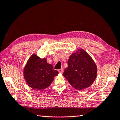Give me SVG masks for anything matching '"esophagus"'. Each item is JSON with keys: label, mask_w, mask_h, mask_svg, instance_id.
<instances>
[{"label": "esophagus", "mask_w": 120, "mask_h": 120, "mask_svg": "<svg viewBox=\"0 0 120 120\" xmlns=\"http://www.w3.org/2000/svg\"><path fill=\"white\" fill-rule=\"evenodd\" d=\"M58 72L60 73H62L63 72V69H60L59 70H58Z\"/></svg>", "instance_id": "obj_1"}]
</instances>
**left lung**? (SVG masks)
Masks as SVG:
<instances>
[{
    "mask_svg": "<svg viewBox=\"0 0 120 120\" xmlns=\"http://www.w3.org/2000/svg\"><path fill=\"white\" fill-rule=\"evenodd\" d=\"M63 75L74 88L82 90L90 87L97 76V67L92 58L83 49L73 53Z\"/></svg>",
    "mask_w": 120,
    "mask_h": 120,
    "instance_id": "1",
    "label": "left lung"
}]
</instances>
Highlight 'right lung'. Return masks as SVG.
I'll list each match as a JSON object with an SVG mask.
<instances>
[{
    "mask_svg": "<svg viewBox=\"0 0 120 120\" xmlns=\"http://www.w3.org/2000/svg\"><path fill=\"white\" fill-rule=\"evenodd\" d=\"M46 59H41L35 54L30 57L24 69L25 81L30 87L41 90L50 85L54 77L58 74Z\"/></svg>",
    "mask_w": 120,
    "mask_h": 120,
    "instance_id": "1",
    "label": "right lung"
}]
</instances>
